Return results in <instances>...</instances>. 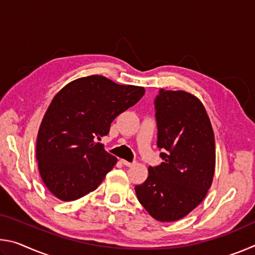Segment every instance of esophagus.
<instances>
[{
	"instance_id": "obj_1",
	"label": "esophagus",
	"mask_w": 255,
	"mask_h": 255,
	"mask_svg": "<svg viewBox=\"0 0 255 255\" xmlns=\"http://www.w3.org/2000/svg\"><path fill=\"white\" fill-rule=\"evenodd\" d=\"M122 163L126 166H131V165H133V164H135V162H128V161H126V159H122Z\"/></svg>"
}]
</instances>
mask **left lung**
Here are the masks:
<instances>
[{
    "label": "left lung",
    "mask_w": 255,
    "mask_h": 255,
    "mask_svg": "<svg viewBox=\"0 0 255 255\" xmlns=\"http://www.w3.org/2000/svg\"><path fill=\"white\" fill-rule=\"evenodd\" d=\"M154 103L163 162L148 167L147 179L135 191L153 218L174 222L195 209L211 187L214 130L204 105L191 93L161 89Z\"/></svg>",
    "instance_id": "8db88e82"
}]
</instances>
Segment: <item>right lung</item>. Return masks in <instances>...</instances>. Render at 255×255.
<instances>
[{
	"instance_id": "right-lung-1",
	"label": "right lung",
	"mask_w": 255,
	"mask_h": 255,
	"mask_svg": "<svg viewBox=\"0 0 255 255\" xmlns=\"http://www.w3.org/2000/svg\"><path fill=\"white\" fill-rule=\"evenodd\" d=\"M143 86L120 85L101 75L70 82L56 94L37 136L38 169L47 189L63 201L96 190L117 157L96 139L117 116L140 100Z\"/></svg>"
}]
</instances>
